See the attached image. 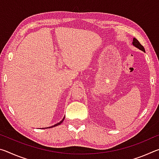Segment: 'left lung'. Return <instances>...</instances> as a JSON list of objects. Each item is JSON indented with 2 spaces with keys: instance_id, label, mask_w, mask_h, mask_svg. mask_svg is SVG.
<instances>
[{
  "instance_id": "obj_1",
  "label": "left lung",
  "mask_w": 159,
  "mask_h": 159,
  "mask_svg": "<svg viewBox=\"0 0 159 159\" xmlns=\"http://www.w3.org/2000/svg\"><path fill=\"white\" fill-rule=\"evenodd\" d=\"M133 45H134V46H135L136 48H139V50H141L142 51H144V52H145V50L144 47L142 46V45L140 44V43H139L138 41V40H137L136 39H133Z\"/></svg>"
}]
</instances>
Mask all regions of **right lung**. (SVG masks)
Wrapping results in <instances>:
<instances>
[{
    "instance_id": "1",
    "label": "right lung",
    "mask_w": 159,
    "mask_h": 159,
    "mask_svg": "<svg viewBox=\"0 0 159 159\" xmlns=\"http://www.w3.org/2000/svg\"><path fill=\"white\" fill-rule=\"evenodd\" d=\"M64 118H63V119H62V120H61V121H60V122H59L58 123H57V124H55V125H52V126H51V128H52V127H55V126H57V125H60V124H61V123L63 122V120H64ZM50 128V127H48V128Z\"/></svg>"
}]
</instances>
